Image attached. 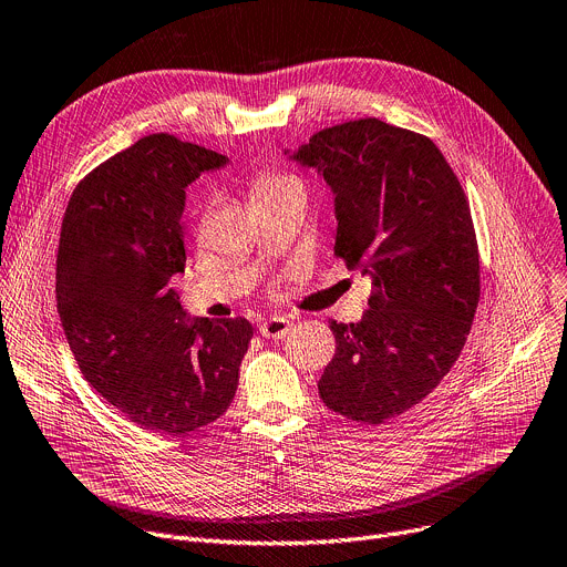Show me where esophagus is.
<instances>
[{"instance_id":"obj_1","label":"esophagus","mask_w":567,"mask_h":567,"mask_svg":"<svg viewBox=\"0 0 567 567\" xmlns=\"http://www.w3.org/2000/svg\"><path fill=\"white\" fill-rule=\"evenodd\" d=\"M289 328H291V321L285 317H271L259 323L261 337H269V339H282L289 332Z\"/></svg>"}]
</instances>
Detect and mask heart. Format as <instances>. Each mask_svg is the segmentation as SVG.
<instances>
[{
  "label": "heart",
  "instance_id": "heart-1",
  "mask_svg": "<svg viewBox=\"0 0 567 567\" xmlns=\"http://www.w3.org/2000/svg\"><path fill=\"white\" fill-rule=\"evenodd\" d=\"M250 194H252V203H267L285 194H303V182L289 173L264 171L252 177Z\"/></svg>",
  "mask_w": 567,
  "mask_h": 567
}]
</instances>
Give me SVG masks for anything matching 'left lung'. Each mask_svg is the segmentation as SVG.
I'll return each mask as SVG.
<instances>
[{"label":"left lung","mask_w":567,"mask_h":567,"mask_svg":"<svg viewBox=\"0 0 567 567\" xmlns=\"http://www.w3.org/2000/svg\"><path fill=\"white\" fill-rule=\"evenodd\" d=\"M334 194V255L371 278L358 323L330 321L321 401L383 424L424 401L456 364L481 296L463 186L437 145L379 118L317 132L291 155Z\"/></svg>","instance_id":"8db88e82"}]
</instances>
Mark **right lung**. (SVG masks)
<instances>
[{
    "label": "right lung",
    "mask_w": 567,
    "mask_h": 567,
    "mask_svg": "<svg viewBox=\"0 0 567 567\" xmlns=\"http://www.w3.org/2000/svg\"><path fill=\"white\" fill-rule=\"evenodd\" d=\"M228 157L150 134L93 168L68 203L56 308L84 379L145 431L184 435L228 410L252 326L194 319L168 287L184 274V188Z\"/></svg>",
    "instance_id": "add662e5"
}]
</instances>
